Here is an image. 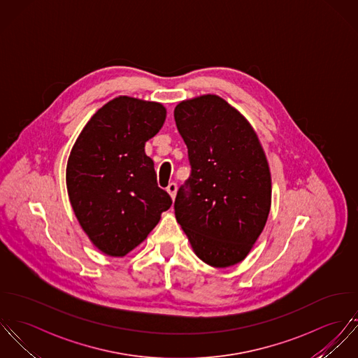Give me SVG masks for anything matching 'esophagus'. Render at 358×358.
Instances as JSON below:
<instances>
[{
  "mask_svg": "<svg viewBox=\"0 0 358 358\" xmlns=\"http://www.w3.org/2000/svg\"><path fill=\"white\" fill-rule=\"evenodd\" d=\"M167 192H169V195L171 196V199L174 201V198H176V192H177V184L176 182H171V184H169V187H167V189H166Z\"/></svg>",
  "mask_w": 358,
  "mask_h": 358,
  "instance_id": "obj_1",
  "label": "esophagus"
}]
</instances>
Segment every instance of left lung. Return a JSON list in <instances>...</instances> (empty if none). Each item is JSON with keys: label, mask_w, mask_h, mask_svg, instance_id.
I'll return each instance as SVG.
<instances>
[{"label": "left lung", "mask_w": 358, "mask_h": 358, "mask_svg": "<svg viewBox=\"0 0 358 358\" xmlns=\"http://www.w3.org/2000/svg\"><path fill=\"white\" fill-rule=\"evenodd\" d=\"M174 119L191 164L176 196V218L202 262L234 266L270 213L271 174L262 143L249 122L212 94L180 102Z\"/></svg>", "instance_id": "left-lung-1"}]
</instances>
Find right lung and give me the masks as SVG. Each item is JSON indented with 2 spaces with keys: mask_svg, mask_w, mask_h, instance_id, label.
Returning a JSON list of instances; mask_svg holds the SVG:
<instances>
[{
  "mask_svg": "<svg viewBox=\"0 0 358 358\" xmlns=\"http://www.w3.org/2000/svg\"><path fill=\"white\" fill-rule=\"evenodd\" d=\"M164 120L162 103L117 96L90 119L73 145L66 167L73 212L108 256L123 257L137 248L171 206L143 149Z\"/></svg>",
  "mask_w": 358,
  "mask_h": 358,
  "instance_id": "right-lung-1",
  "label": "right lung"
}]
</instances>
